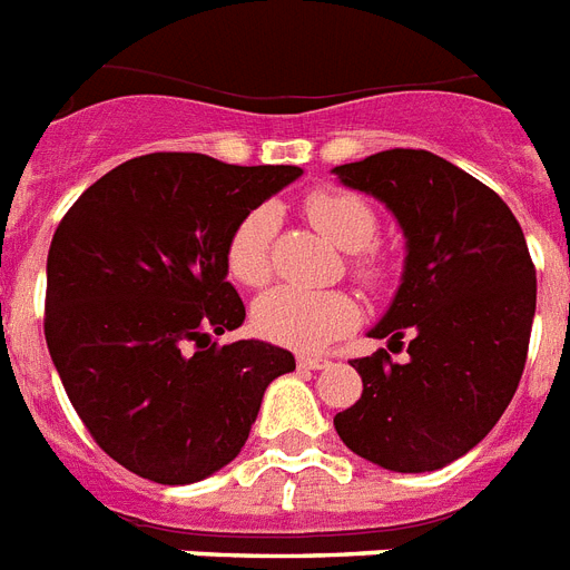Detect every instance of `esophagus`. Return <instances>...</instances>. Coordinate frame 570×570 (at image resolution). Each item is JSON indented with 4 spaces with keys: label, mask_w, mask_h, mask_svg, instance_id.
<instances>
[{
    "label": "esophagus",
    "mask_w": 570,
    "mask_h": 570,
    "mask_svg": "<svg viewBox=\"0 0 570 570\" xmlns=\"http://www.w3.org/2000/svg\"><path fill=\"white\" fill-rule=\"evenodd\" d=\"M327 365H331L327 357H309V354L298 357V368H304V372H318V368H327Z\"/></svg>",
    "instance_id": "esophagus-1"
}]
</instances>
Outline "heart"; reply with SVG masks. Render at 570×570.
<instances>
[{
  "label": "heart",
  "mask_w": 570,
  "mask_h": 570,
  "mask_svg": "<svg viewBox=\"0 0 570 570\" xmlns=\"http://www.w3.org/2000/svg\"><path fill=\"white\" fill-rule=\"evenodd\" d=\"M304 213L342 252H354L351 272L363 284H381L386 263L368 248L377 234V216L363 198L345 189H313L304 198ZM275 230L277 210L272 205L254 207L237 222L225 245V266L234 281L245 286H263L269 281ZM357 301L340 289L277 286L254 304L257 333L295 351L325 348L327 342L357 325Z\"/></svg>",
  "instance_id": "obj_1"
}]
</instances>
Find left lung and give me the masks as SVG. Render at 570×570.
Segmentation results:
<instances>
[{"mask_svg":"<svg viewBox=\"0 0 570 570\" xmlns=\"http://www.w3.org/2000/svg\"><path fill=\"white\" fill-rule=\"evenodd\" d=\"M333 175L404 230L401 286L368 336L410 354L351 360L363 395L333 428L381 469L436 471L498 424L524 372L535 316L524 230L494 189L424 149L377 151Z\"/></svg>","mask_w":570,"mask_h":570,"instance_id":"1","label":"left lung"}]
</instances>
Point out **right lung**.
<instances>
[{
    "mask_svg": "<svg viewBox=\"0 0 570 570\" xmlns=\"http://www.w3.org/2000/svg\"><path fill=\"white\" fill-rule=\"evenodd\" d=\"M298 175L155 151L101 175L60 219L46 345L96 445L134 474L187 485L225 469L266 386L295 368L269 342L213 336L245 318L225 266L230 230Z\"/></svg>",
    "mask_w": 570,
    "mask_h": 570,
    "instance_id": "add662e5",
    "label": "right lung"
}]
</instances>
